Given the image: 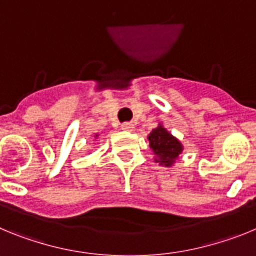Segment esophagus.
Here are the masks:
<instances>
[{
    "instance_id": "esophagus-1",
    "label": "esophagus",
    "mask_w": 256,
    "mask_h": 256,
    "mask_svg": "<svg viewBox=\"0 0 256 256\" xmlns=\"http://www.w3.org/2000/svg\"><path fill=\"white\" fill-rule=\"evenodd\" d=\"M122 130H126V132H132V130H134V124L123 123V124H122Z\"/></svg>"
}]
</instances>
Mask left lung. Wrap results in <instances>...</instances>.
I'll return each mask as SVG.
<instances>
[{
  "label": "left lung",
  "instance_id": "1",
  "mask_svg": "<svg viewBox=\"0 0 256 256\" xmlns=\"http://www.w3.org/2000/svg\"><path fill=\"white\" fill-rule=\"evenodd\" d=\"M148 140L150 144L148 146L155 155V162H159L166 168L173 166L183 151V144L180 140L168 132L162 123H159L155 130H151Z\"/></svg>",
  "mask_w": 256,
  "mask_h": 256
}]
</instances>
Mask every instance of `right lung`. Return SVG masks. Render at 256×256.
<instances>
[{"label": "right lung", "instance_id": "add662e5", "mask_svg": "<svg viewBox=\"0 0 256 256\" xmlns=\"http://www.w3.org/2000/svg\"><path fill=\"white\" fill-rule=\"evenodd\" d=\"M94 138H98V134H94Z\"/></svg>", "mask_w": 256, "mask_h": 256}]
</instances>
